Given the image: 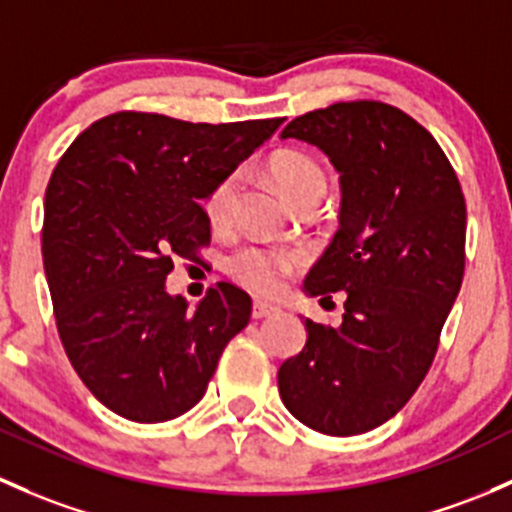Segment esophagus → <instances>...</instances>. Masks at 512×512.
Here are the masks:
<instances>
[{
  "mask_svg": "<svg viewBox=\"0 0 512 512\" xmlns=\"http://www.w3.org/2000/svg\"><path fill=\"white\" fill-rule=\"evenodd\" d=\"M279 306H274V304H270V301H262V299H255V304H252V316H255V319H267V316H274V314H279Z\"/></svg>",
  "mask_w": 512,
  "mask_h": 512,
  "instance_id": "34e87169",
  "label": "esophagus"
}]
</instances>
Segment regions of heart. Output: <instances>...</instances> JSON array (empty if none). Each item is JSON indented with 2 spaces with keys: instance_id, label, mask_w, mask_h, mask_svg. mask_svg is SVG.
<instances>
[{
  "instance_id": "obj_1",
  "label": "heart",
  "mask_w": 512,
  "mask_h": 512,
  "mask_svg": "<svg viewBox=\"0 0 512 512\" xmlns=\"http://www.w3.org/2000/svg\"><path fill=\"white\" fill-rule=\"evenodd\" d=\"M270 174L282 196L292 206L306 196H314V193L324 196L326 193L324 169L301 152L274 154L270 161ZM235 201H238V176L230 174L206 198V215L213 228H225L233 220ZM294 265H297V257L289 255V252L247 247L230 260V274L257 292L274 294L282 289L284 277L292 272Z\"/></svg>"
}]
</instances>
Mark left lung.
Instances as JSON below:
<instances>
[{
  "mask_svg": "<svg viewBox=\"0 0 512 512\" xmlns=\"http://www.w3.org/2000/svg\"><path fill=\"white\" fill-rule=\"evenodd\" d=\"M282 139L321 149L341 176L338 230L304 294L346 292L341 326L304 319L277 373L284 407L331 437L370 432L414 395L464 279L466 201L437 139L385 102H336Z\"/></svg>",
  "mask_w": 512,
  "mask_h": 512,
  "instance_id": "obj_1",
  "label": "left lung"
}]
</instances>
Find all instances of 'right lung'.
I'll use <instances>...</instances> for the list:
<instances>
[{
    "label": "right lung",
    "mask_w": 512,
    "mask_h": 512,
    "mask_svg": "<svg viewBox=\"0 0 512 512\" xmlns=\"http://www.w3.org/2000/svg\"><path fill=\"white\" fill-rule=\"evenodd\" d=\"M282 122L115 112L58 161L43 203V270L68 360L107 410L166 422L206 395L252 299L218 282L188 311L166 277L174 257L191 260L211 240L201 201Z\"/></svg>",
    "instance_id": "right-lung-1"
}]
</instances>
